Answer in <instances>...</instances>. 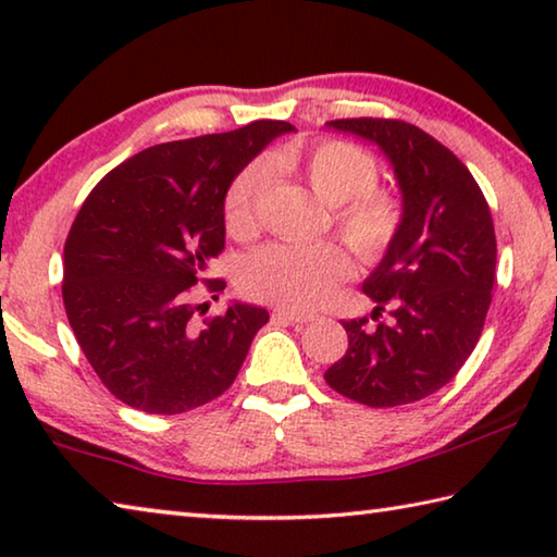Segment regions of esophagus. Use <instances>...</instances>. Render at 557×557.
Returning <instances> with one entry per match:
<instances>
[{
  "label": "esophagus",
  "instance_id": "esophagus-1",
  "mask_svg": "<svg viewBox=\"0 0 557 557\" xmlns=\"http://www.w3.org/2000/svg\"><path fill=\"white\" fill-rule=\"evenodd\" d=\"M280 322H287V324H307V322H314V314H305V312H289V309H275V314H272Z\"/></svg>",
  "mask_w": 557,
  "mask_h": 557
}]
</instances>
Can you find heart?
<instances>
[{
    "label": "heart",
    "mask_w": 557,
    "mask_h": 557,
    "mask_svg": "<svg viewBox=\"0 0 557 557\" xmlns=\"http://www.w3.org/2000/svg\"><path fill=\"white\" fill-rule=\"evenodd\" d=\"M280 164L301 169L312 191L334 209V223L356 256L379 258L400 231L403 211L391 194L375 191V164L346 143H322L309 154L295 149ZM265 184V166L248 164L223 196L225 228L235 235L252 231L256 203ZM348 272L344 250L334 243H272L252 252L243 268V287L252 297L292 309H312L332 295Z\"/></svg>",
    "instance_id": "heart-1"
}]
</instances>
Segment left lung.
Here are the masks:
<instances>
[{"instance_id": "left-lung-1", "label": "left lung", "mask_w": 557, "mask_h": 557, "mask_svg": "<svg viewBox=\"0 0 557 557\" xmlns=\"http://www.w3.org/2000/svg\"><path fill=\"white\" fill-rule=\"evenodd\" d=\"M326 127L375 145L400 188V231L363 280L391 322H344L346 354L324 373L336 393L371 408L422 400L455 379L474 351L492 305L494 221L469 169L435 137L403 120L354 117Z\"/></svg>"}]
</instances>
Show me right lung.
Returning <instances> with one entry per match:
<instances>
[{"label":"right lung","instance_id":"right-lung-1","mask_svg":"<svg viewBox=\"0 0 557 557\" xmlns=\"http://www.w3.org/2000/svg\"><path fill=\"white\" fill-rule=\"evenodd\" d=\"M285 132L295 127L258 120L149 147L81 206L63 248L65 314L92 371L129 408L178 414L219 398L268 324V309L245 301L199 324L188 289L225 245L231 182Z\"/></svg>","mask_w":557,"mask_h":557}]
</instances>
